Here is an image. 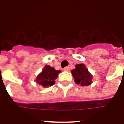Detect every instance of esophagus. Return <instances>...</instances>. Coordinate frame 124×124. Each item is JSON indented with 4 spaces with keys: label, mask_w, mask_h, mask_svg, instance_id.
Wrapping results in <instances>:
<instances>
[{
    "label": "esophagus",
    "mask_w": 124,
    "mask_h": 124,
    "mask_svg": "<svg viewBox=\"0 0 124 124\" xmlns=\"http://www.w3.org/2000/svg\"><path fill=\"white\" fill-rule=\"evenodd\" d=\"M70 70V68L69 66H66V67H65L64 68V71H66V72H69Z\"/></svg>",
    "instance_id": "esophagus-1"
}]
</instances>
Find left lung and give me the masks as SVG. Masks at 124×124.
<instances>
[{
  "instance_id": "obj_1",
  "label": "left lung",
  "mask_w": 124,
  "mask_h": 124,
  "mask_svg": "<svg viewBox=\"0 0 124 124\" xmlns=\"http://www.w3.org/2000/svg\"><path fill=\"white\" fill-rule=\"evenodd\" d=\"M71 72L77 84H80L82 86H89L91 84L92 76L88 72L85 64H76L75 69L72 70Z\"/></svg>"
}]
</instances>
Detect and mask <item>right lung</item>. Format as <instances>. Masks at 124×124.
Instances as JSON below:
<instances>
[{"label":"right lung","mask_w":124,"mask_h":124,"mask_svg":"<svg viewBox=\"0 0 124 124\" xmlns=\"http://www.w3.org/2000/svg\"><path fill=\"white\" fill-rule=\"evenodd\" d=\"M60 72V70H56L54 68L49 65H46L42 72L37 76L36 82L44 88L53 86L55 84V80Z\"/></svg>","instance_id":"1"}]
</instances>
